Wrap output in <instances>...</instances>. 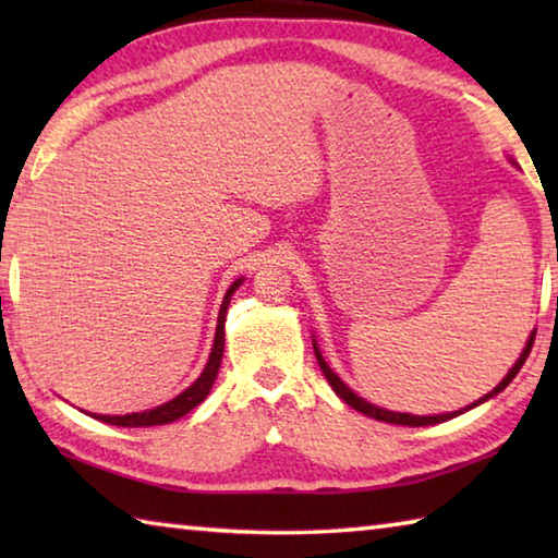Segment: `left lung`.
<instances>
[{
  "label": "left lung",
  "mask_w": 558,
  "mask_h": 558,
  "mask_svg": "<svg viewBox=\"0 0 558 558\" xmlns=\"http://www.w3.org/2000/svg\"><path fill=\"white\" fill-rule=\"evenodd\" d=\"M556 260H558V256H556ZM534 337H536V329H534L532 335H529V339H526V347L522 349V354H519V359H517V362H514L512 369L507 372L505 379L499 381L493 391L485 393L483 399H480V401L470 403L468 409H462V411H452V413H440V415H411V413H396V411H386V409H379V405H374V403H369V401H364L362 396H356L352 389H349V386H347L342 379H339V376H337L332 369H329V364H327L325 359H323V352H319V349H317V344H315V342H313V347H315V356H317V364H319V369H323V374L327 376L329 386H332V389H335V393L339 396V399H342L344 403L352 405L354 411L364 413V415H369V418L384 421V423H399V426H433V423H442V421H450V418H456V415L465 413V411H470V409H475V405L485 403L487 399H493V396H497L499 391H505L507 386H509V381H512L514 376L519 374V369H522V364L526 362L529 352H532Z\"/></svg>",
  "instance_id": "1"
}]
</instances>
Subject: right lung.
Segmentation results:
<instances>
[{"instance_id":"right-lung-1","label":"right lung","mask_w":558,"mask_h":558,"mask_svg":"<svg viewBox=\"0 0 558 558\" xmlns=\"http://www.w3.org/2000/svg\"><path fill=\"white\" fill-rule=\"evenodd\" d=\"M243 282V278H239L233 282V286L226 290L223 302H221V310H219V323H216V337H214V347H211V354H209V362H206L204 372L199 379H196L189 389H184L182 393L177 396V399L167 401L162 405H157V409H149L143 413H128V415H102V413H93V418H98L102 423H110V426H122V428H145V426H165V423H172L177 418H182L192 409H196L206 396H209L211 386L216 381V374H219V366H221V356H223V323H226V310H229V302L231 295L239 286Z\"/></svg>"}]
</instances>
